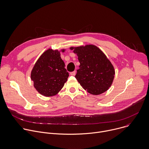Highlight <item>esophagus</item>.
<instances>
[{
  "label": "esophagus",
  "instance_id": "esophagus-1",
  "mask_svg": "<svg viewBox=\"0 0 149 149\" xmlns=\"http://www.w3.org/2000/svg\"><path fill=\"white\" fill-rule=\"evenodd\" d=\"M76 74V71H73V72H71L70 73V75H72V76H75Z\"/></svg>",
  "mask_w": 149,
  "mask_h": 149
}]
</instances>
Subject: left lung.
<instances>
[{
    "label": "left lung",
    "instance_id": "8db88e82",
    "mask_svg": "<svg viewBox=\"0 0 149 149\" xmlns=\"http://www.w3.org/2000/svg\"><path fill=\"white\" fill-rule=\"evenodd\" d=\"M77 54L80 65L75 78L88 93L97 95L112 85L115 69L106 55L92 44L70 48Z\"/></svg>",
    "mask_w": 149,
    "mask_h": 149
}]
</instances>
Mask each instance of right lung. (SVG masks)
Listing matches in <instances>:
<instances>
[{"label": "right lung", "mask_w": 149, "mask_h": 149, "mask_svg": "<svg viewBox=\"0 0 149 149\" xmlns=\"http://www.w3.org/2000/svg\"><path fill=\"white\" fill-rule=\"evenodd\" d=\"M60 51L49 48L44 52L35 63L31 79L37 91L44 96L57 95L63 88L69 76L65 63L61 58Z\"/></svg>", "instance_id": "right-lung-1"}]
</instances>
